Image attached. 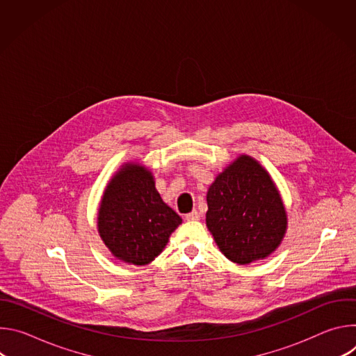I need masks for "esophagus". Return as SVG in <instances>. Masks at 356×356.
Returning <instances> with one entry per match:
<instances>
[{
    "mask_svg": "<svg viewBox=\"0 0 356 356\" xmlns=\"http://www.w3.org/2000/svg\"><path fill=\"white\" fill-rule=\"evenodd\" d=\"M186 220H187V221H197V220H200L198 211H197V210H193L191 213L186 214Z\"/></svg>",
    "mask_w": 356,
    "mask_h": 356,
    "instance_id": "esophagus-1",
    "label": "esophagus"
}]
</instances>
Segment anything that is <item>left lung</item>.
Here are the masks:
<instances>
[{"label": "left lung", "instance_id": "8db88e82", "mask_svg": "<svg viewBox=\"0 0 356 356\" xmlns=\"http://www.w3.org/2000/svg\"><path fill=\"white\" fill-rule=\"evenodd\" d=\"M207 228L234 264L268 257L280 243L287 217L268 172L249 156H239L210 186Z\"/></svg>", "mask_w": 356, "mask_h": 356}]
</instances>
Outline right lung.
Returning <instances> with one entry per match:
<instances>
[{
	"mask_svg": "<svg viewBox=\"0 0 356 356\" xmlns=\"http://www.w3.org/2000/svg\"><path fill=\"white\" fill-rule=\"evenodd\" d=\"M181 218L155 188L152 173L127 165L108 184L98 211V232L113 255L147 265L165 249Z\"/></svg>",
	"mask_w": 356,
	"mask_h": 356,
	"instance_id": "add662e5",
	"label": "right lung"
}]
</instances>
